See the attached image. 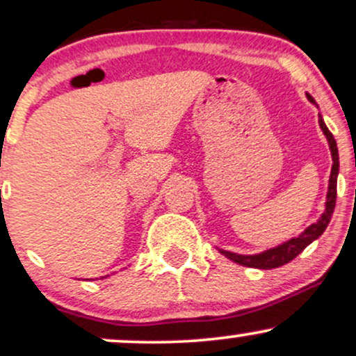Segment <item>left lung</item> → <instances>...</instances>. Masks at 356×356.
<instances>
[{"label": "left lung", "instance_id": "obj_1", "mask_svg": "<svg viewBox=\"0 0 356 356\" xmlns=\"http://www.w3.org/2000/svg\"><path fill=\"white\" fill-rule=\"evenodd\" d=\"M307 99L310 102H314L312 95L307 94ZM320 129L323 130L325 137L328 138V145H330V152H332V158H333V165H332V173H330V185H328V195H327V208L325 213L322 214V218L318 219L315 225L302 232L299 238H293L287 243L280 244L279 248L269 249V251L257 254V256H241V254H232L227 251H221V254H225L227 259L231 261L238 262L241 266L245 267H254V269H275V267H280L287 262H291L292 259H296L299 254L304 251V249L309 245L312 241H315L318 236L323 234V231L327 229L328 222H330L333 209H335V203H337V177H339V148H337V142L333 138V135L330 134V130L327 129L325 122L323 118H318Z\"/></svg>", "mask_w": 356, "mask_h": 356}]
</instances>
